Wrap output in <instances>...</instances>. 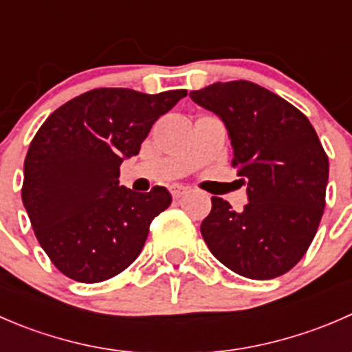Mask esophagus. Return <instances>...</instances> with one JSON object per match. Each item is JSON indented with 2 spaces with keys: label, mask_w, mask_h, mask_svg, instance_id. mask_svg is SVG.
I'll return each mask as SVG.
<instances>
[{
  "label": "esophagus",
  "mask_w": 352,
  "mask_h": 352,
  "mask_svg": "<svg viewBox=\"0 0 352 352\" xmlns=\"http://www.w3.org/2000/svg\"><path fill=\"white\" fill-rule=\"evenodd\" d=\"M170 192H172L173 199H180V197L186 196L187 192H189V189H187V187H182V186H173Z\"/></svg>",
  "instance_id": "1"
}]
</instances>
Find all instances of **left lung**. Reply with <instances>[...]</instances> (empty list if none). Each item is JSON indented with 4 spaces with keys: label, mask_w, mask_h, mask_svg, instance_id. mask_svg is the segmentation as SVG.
<instances>
[{
    "label": "left lung",
    "mask_w": 352,
    "mask_h": 352,
    "mask_svg": "<svg viewBox=\"0 0 352 352\" xmlns=\"http://www.w3.org/2000/svg\"><path fill=\"white\" fill-rule=\"evenodd\" d=\"M190 98L225 122L232 165L248 196L240 212L211 197L202 239L243 278L283 276L307 254L324 214L329 158L314 126L294 105L252 81H218L190 91Z\"/></svg>",
    "instance_id": "left-lung-1"
}]
</instances>
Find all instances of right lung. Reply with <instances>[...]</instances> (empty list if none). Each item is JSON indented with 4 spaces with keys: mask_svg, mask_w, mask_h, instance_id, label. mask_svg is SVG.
Segmentation results:
<instances>
[{
    "mask_svg": "<svg viewBox=\"0 0 352 352\" xmlns=\"http://www.w3.org/2000/svg\"><path fill=\"white\" fill-rule=\"evenodd\" d=\"M186 95L95 88L37 131L25 156L22 201L38 243L67 278L107 281L141 254L172 196L160 186L150 192L119 186L120 163L140 153L151 126Z\"/></svg>",
    "mask_w": 352,
    "mask_h": 352,
    "instance_id": "right-lung-1",
    "label": "right lung"
}]
</instances>
